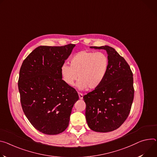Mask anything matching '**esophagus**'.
I'll return each mask as SVG.
<instances>
[{"instance_id": "obj_1", "label": "esophagus", "mask_w": 157, "mask_h": 157, "mask_svg": "<svg viewBox=\"0 0 157 157\" xmlns=\"http://www.w3.org/2000/svg\"><path fill=\"white\" fill-rule=\"evenodd\" d=\"M78 94H79V98L80 99H83V94L81 93H78Z\"/></svg>"}]
</instances>
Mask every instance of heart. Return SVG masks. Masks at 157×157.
<instances>
[{"label": "heart", "mask_w": 157, "mask_h": 157, "mask_svg": "<svg viewBox=\"0 0 157 157\" xmlns=\"http://www.w3.org/2000/svg\"><path fill=\"white\" fill-rule=\"evenodd\" d=\"M108 69V59L101 52L80 51L70 59V66L66 63L60 68L63 81L73 86L79 78L78 86L80 89L93 90L100 86Z\"/></svg>", "instance_id": "1"}]
</instances>
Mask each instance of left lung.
Returning <instances> with one entry per match:
<instances>
[{
    "mask_svg": "<svg viewBox=\"0 0 157 157\" xmlns=\"http://www.w3.org/2000/svg\"><path fill=\"white\" fill-rule=\"evenodd\" d=\"M108 53V69L100 86L83 96L88 126L98 132L115 130L129 115L134 98L133 73L115 49L91 47Z\"/></svg>",
    "mask_w": 157,
    "mask_h": 157,
    "instance_id": "8db88e82",
    "label": "left lung"
}]
</instances>
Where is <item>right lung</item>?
Instances as JSON below:
<instances>
[{"instance_id": "obj_1", "label": "right lung", "mask_w": 157, "mask_h": 157, "mask_svg": "<svg viewBox=\"0 0 157 157\" xmlns=\"http://www.w3.org/2000/svg\"><path fill=\"white\" fill-rule=\"evenodd\" d=\"M75 44L39 46L24 60L18 88L25 117L40 132L56 135L68 126L76 90L67 85L60 74L61 66Z\"/></svg>"}]
</instances>
